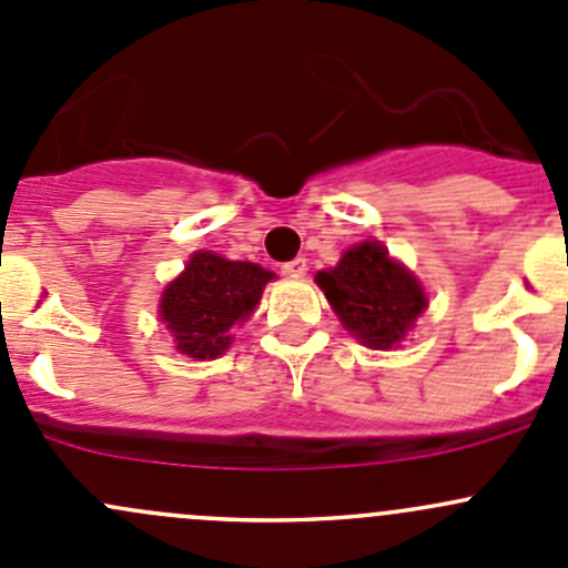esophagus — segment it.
Segmentation results:
<instances>
[{"mask_svg": "<svg viewBox=\"0 0 568 568\" xmlns=\"http://www.w3.org/2000/svg\"><path fill=\"white\" fill-rule=\"evenodd\" d=\"M283 272L288 274V277H302V274L307 272V261L305 257H294V261L283 263Z\"/></svg>", "mask_w": 568, "mask_h": 568, "instance_id": "1", "label": "esophagus"}]
</instances>
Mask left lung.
I'll list each match as a JSON object with an SVG mask.
<instances>
[{"label": "left lung", "instance_id": "1", "mask_svg": "<svg viewBox=\"0 0 568 568\" xmlns=\"http://www.w3.org/2000/svg\"><path fill=\"white\" fill-rule=\"evenodd\" d=\"M341 324L368 348L398 346L428 300L420 280L393 261L379 242L354 244L335 268L316 274Z\"/></svg>", "mask_w": 568, "mask_h": 568}]
</instances>
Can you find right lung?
<instances>
[{"label":"right lung","instance_id":"obj_1","mask_svg":"<svg viewBox=\"0 0 568 568\" xmlns=\"http://www.w3.org/2000/svg\"><path fill=\"white\" fill-rule=\"evenodd\" d=\"M268 280L274 274L257 263L194 252L159 302L178 352L194 359L220 357L233 341L231 326L252 316Z\"/></svg>","mask_w":568,"mask_h":568}]
</instances>
